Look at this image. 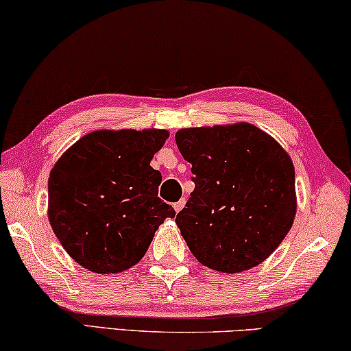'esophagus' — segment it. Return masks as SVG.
Segmentation results:
<instances>
[{
	"instance_id": "esophagus-1",
	"label": "esophagus",
	"mask_w": 351,
	"mask_h": 351,
	"mask_svg": "<svg viewBox=\"0 0 351 351\" xmlns=\"http://www.w3.org/2000/svg\"><path fill=\"white\" fill-rule=\"evenodd\" d=\"M184 204H186V202H184V199H180V202H178V203H175V204H173V208H175V210H176V213H180V210H181L182 208H184Z\"/></svg>"
}]
</instances>
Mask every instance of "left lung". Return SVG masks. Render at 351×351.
<instances>
[{"label":"left lung","mask_w":351,"mask_h":351,"mask_svg":"<svg viewBox=\"0 0 351 351\" xmlns=\"http://www.w3.org/2000/svg\"><path fill=\"white\" fill-rule=\"evenodd\" d=\"M176 145L195 189L176 225L198 263L223 274L259 265L297 213L295 169L274 137L245 123L184 128Z\"/></svg>","instance_id":"1"}]
</instances>
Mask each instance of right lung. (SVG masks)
<instances>
[{
	"label": "right lung",
	"instance_id": "obj_1",
	"mask_svg": "<svg viewBox=\"0 0 351 351\" xmlns=\"http://www.w3.org/2000/svg\"><path fill=\"white\" fill-rule=\"evenodd\" d=\"M165 130H99L73 143L48 180V220L75 263L93 274L136 265L175 209L158 197L152 162Z\"/></svg>",
	"mask_w": 351,
	"mask_h": 351
}]
</instances>
